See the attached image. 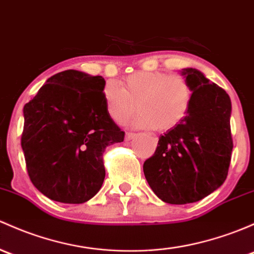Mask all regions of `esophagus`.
Masks as SVG:
<instances>
[{"label": "esophagus", "mask_w": 254, "mask_h": 254, "mask_svg": "<svg viewBox=\"0 0 254 254\" xmlns=\"http://www.w3.org/2000/svg\"><path fill=\"white\" fill-rule=\"evenodd\" d=\"M135 137H136V134H134V132H127V135H125V140L127 141L132 140V138Z\"/></svg>", "instance_id": "34e87169"}]
</instances>
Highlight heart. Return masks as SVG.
I'll return each mask as SVG.
<instances>
[{
    "mask_svg": "<svg viewBox=\"0 0 254 254\" xmlns=\"http://www.w3.org/2000/svg\"><path fill=\"white\" fill-rule=\"evenodd\" d=\"M107 82L102 90L108 116L116 123L127 122L136 112V127L169 131L184 122L190 112L193 90L190 82L178 74L164 71H136L120 81Z\"/></svg>",
    "mask_w": 254,
    "mask_h": 254,
    "instance_id": "obj_1",
    "label": "heart"
}]
</instances>
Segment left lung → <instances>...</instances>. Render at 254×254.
Returning <instances> with one entry per match:
<instances>
[{"instance_id":"8db88e82","label":"left lung","mask_w":254,"mask_h":254,"mask_svg":"<svg viewBox=\"0 0 254 254\" xmlns=\"http://www.w3.org/2000/svg\"><path fill=\"white\" fill-rule=\"evenodd\" d=\"M181 75L193 90L190 112L159 137L154 154L143 163L152 191L170 204L193 203L220 188L234 147L231 101L225 90L197 69H183Z\"/></svg>"}]
</instances>
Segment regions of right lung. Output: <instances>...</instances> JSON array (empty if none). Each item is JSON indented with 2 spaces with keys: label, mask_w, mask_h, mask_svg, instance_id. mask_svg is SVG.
<instances>
[{
  "label": "right lung",
  "mask_w": 254,
  "mask_h": 254,
  "mask_svg": "<svg viewBox=\"0 0 254 254\" xmlns=\"http://www.w3.org/2000/svg\"><path fill=\"white\" fill-rule=\"evenodd\" d=\"M105 85L102 76L69 69L47 79L24 106L21 148L29 178L53 201L92 198L106 176L103 152L124 141L106 111Z\"/></svg>",
  "instance_id": "add662e5"
}]
</instances>
